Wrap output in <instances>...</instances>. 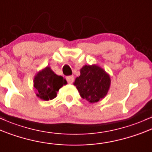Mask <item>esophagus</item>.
I'll list each match as a JSON object with an SVG mask.
<instances>
[{
    "label": "esophagus",
    "mask_w": 152,
    "mask_h": 152,
    "mask_svg": "<svg viewBox=\"0 0 152 152\" xmlns=\"http://www.w3.org/2000/svg\"><path fill=\"white\" fill-rule=\"evenodd\" d=\"M66 80H67V81L68 82V83H69V84H72V83L74 82V77H73V76H67V77H66Z\"/></svg>",
    "instance_id": "34e87169"
}]
</instances>
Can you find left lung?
<instances>
[{
    "instance_id": "obj_1",
    "label": "left lung",
    "mask_w": 152,
    "mask_h": 152,
    "mask_svg": "<svg viewBox=\"0 0 152 152\" xmlns=\"http://www.w3.org/2000/svg\"><path fill=\"white\" fill-rule=\"evenodd\" d=\"M110 75L97 64L85 65L74 85L83 99L90 103H97L105 98L110 86Z\"/></svg>"
}]
</instances>
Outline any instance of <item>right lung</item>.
I'll return each mask as SVG.
<instances>
[{
  "label": "right lung",
  "mask_w": 152,
  "mask_h": 152,
  "mask_svg": "<svg viewBox=\"0 0 152 152\" xmlns=\"http://www.w3.org/2000/svg\"><path fill=\"white\" fill-rule=\"evenodd\" d=\"M67 83L65 79L57 75L48 66L39 71L34 79L36 95L45 101L55 98L59 90Z\"/></svg>",
  "instance_id": "right-lung-1"
}]
</instances>
